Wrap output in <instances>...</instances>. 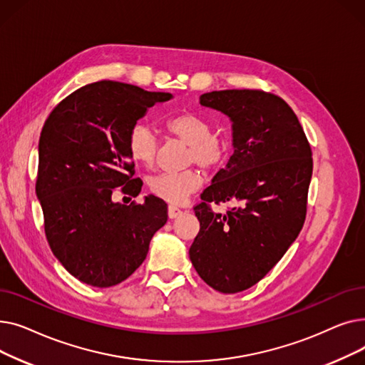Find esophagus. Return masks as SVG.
Masks as SVG:
<instances>
[{
    "mask_svg": "<svg viewBox=\"0 0 365 365\" xmlns=\"http://www.w3.org/2000/svg\"><path fill=\"white\" fill-rule=\"evenodd\" d=\"M182 215V210L180 208H178V207H175V205H170L168 207V217L170 219H175V217H178V216H180Z\"/></svg>",
    "mask_w": 365,
    "mask_h": 365,
    "instance_id": "esophagus-1",
    "label": "esophagus"
}]
</instances>
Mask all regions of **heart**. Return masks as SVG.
Wrapping results in <instances>:
<instances>
[{
    "label": "heart",
    "mask_w": 365,
    "mask_h": 365,
    "mask_svg": "<svg viewBox=\"0 0 365 365\" xmlns=\"http://www.w3.org/2000/svg\"><path fill=\"white\" fill-rule=\"evenodd\" d=\"M170 134L189 145V163L201 168L215 170L227 158V145L213 134V127L200 115L183 112L175 115L165 123ZM130 157L143 165H152L157 158L158 136L155 130L145 123L134 124L127 138ZM202 179L197 170L182 173H161L149 179L150 192L170 202L183 204L187 197L201 186Z\"/></svg>",
    "instance_id": "1"
}]
</instances>
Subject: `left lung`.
Here are the masks:
<instances>
[{
  "label": "left lung",
  "instance_id": "left-lung-1",
  "mask_svg": "<svg viewBox=\"0 0 365 365\" xmlns=\"http://www.w3.org/2000/svg\"><path fill=\"white\" fill-rule=\"evenodd\" d=\"M201 106L232 123L234 153L201 195L189 248L198 275L226 294L257 284L296 241L306 216L312 152L293 109L260 90L204 93ZM208 202H231L225 215Z\"/></svg>",
  "mask_w": 365,
  "mask_h": 365
}]
</instances>
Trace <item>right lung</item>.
<instances>
[{
    "instance_id": "obj_1",
    "label": "right lung",
    "mask_w": 365,
    "mask_h": 365,
    "mask_svg": "<svg viewBox=\"0 0 365 365\" xmlns=\"http://www.w3.org/2000/svg\"><path fill=\"white\" fill-rule=\"evenodd\" d=\"M170 93L118 81H98L69 94L47 118L38 145L35 192L50 248L84 284L106 289L127 279L146 259L149 242L167 222V204L112 200L115 187L138 197L127 146L130 128Z\"/></svg>"
}]
</instances>
